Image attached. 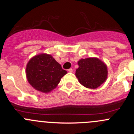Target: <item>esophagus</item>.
<instances>
[{
	"label": "esophagus",
	"mask_w": 134,
	"mask_h": 134,
	"mask_svg": "<svg viewBox=\"0 0 134 134\" xmlns=\"http://www.w3.org/2000/svg\"><path fill=\"white\" fill-rule=\"evenodd\" d=\"M68 71L69 72H73V70H72V68H70V69L68 70Z\"/></svg>",
	"instance_id": "obj_1"
}]
</instances>
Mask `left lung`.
<instances>
[{
	"label": "left lung",
	"instance_id": "1",
	"mask_svg": "<svg viewBox=\"0 0 134 134\" xmlns=\"http://www.w3.org/2000/svg\"><path fill=\"white\" fill-rule=\"evenodd\" d=\"M77 64L79 68L76 70V76L80 83L85 87L96 89L105 81L107 77V67L99 59H81Z\"/></svg>",
	"mask_w": 134,
	"mask_h": 134
}]
</instances>
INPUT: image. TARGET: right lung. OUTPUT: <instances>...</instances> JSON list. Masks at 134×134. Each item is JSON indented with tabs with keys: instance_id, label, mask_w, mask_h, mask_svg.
Masks as SVG:
<instances>
[{
	"instance_id": "right-lung-1",
	"label": "right lung",
	"mask_w": 134,
	"mask_h": 134,
	"mask_svg": "<svg viewBox=\"0 0 134 134\" xmlns=\"http://www.w3.org/2000/svg\"><path fill=\"white\" fill-rule=\"evenodd\" d=\"M67 72L51 55L41 54L33 57L27 64L26 76L34 88L48 93L57 86Z\"/></svg>"
}]
</instances>
